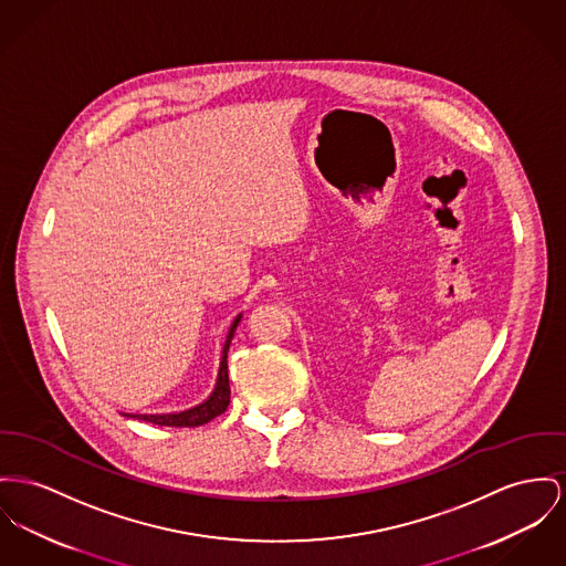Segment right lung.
Masks as SVG:
<instances>
[{"mask_svg": "<svg viewBox=\"0 0 566 566\" xmlns=\"http://www.w3.org/2000/svg\"><path fill=\"white\" fill-rule=\"evenodd\" d=\"M242 319V313L235 315V319L231 322L229 331H227V339L223 343V352H221V365H219V376H217V384H214V390L210 392L208 399H203L199 406L189 408V410H182V412H169V415H124L128 418H139V420H146L151 424H160V427H199V424H206L210 422L212 418L223 415L229 406V376H227V352H229V345L233 339V333L238 328Z\"/></svg>", "mask_w": 566, "mask_h": 566, "instance_id": "add662e5", "label": "right lung"}]
</instances>
